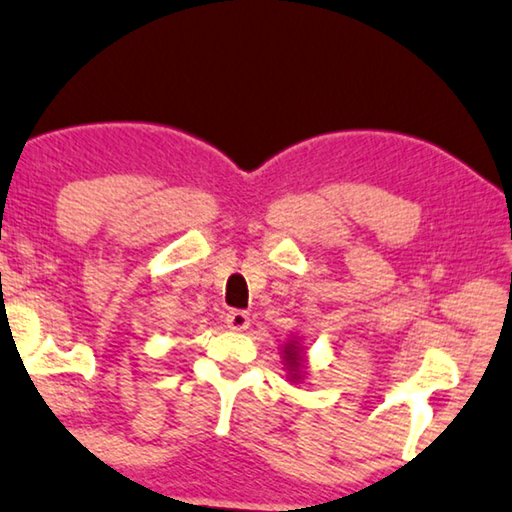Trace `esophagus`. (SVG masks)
<instances>
[{"label": "esophagus", "instance_id": "obj_1", "mask_svg": "<svg viewBox=\"0 0 512 512\" xmlns=\"http://www.w3.org/2000/svg\"><path fill=\"white\" fill-rule=\"evenodd\" d=\"M224 321H227V328H231V330H247L251 319H249L247 312L231 310V312H227V317H224Z\"/></svg>", "mask_w": 512, "mask_h": 512}]
</instances>
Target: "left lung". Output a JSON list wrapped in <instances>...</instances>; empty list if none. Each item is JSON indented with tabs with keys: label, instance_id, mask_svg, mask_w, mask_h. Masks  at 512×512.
Wrapping results in <instances>:
<instances>
[{
	"label": "left lung",
	"instance_id": "8db88e82",
	"mask_svg": "<svg viewBox=\"0 0 512 512\" xmlns=\"http://www.w3.org/2000/svg\"><path fill=\"white\" fill-rule=\"evenodd\" d=\"M283 355H285V364H288V371H292L290 378H292V380H299V375H301V373H299V369H301L303 357H301V351H299L297 342L285 344V351H283Z\"/></svg>",
	"mask_w": 512,
	"mask_h": 512
}]
</instances>
